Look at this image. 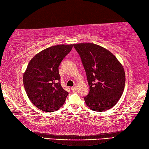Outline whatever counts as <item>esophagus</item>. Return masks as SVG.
Instances as JSON below:
<instances>
[{"instance_id":"obj_1","label":"esophagus","mask_w":149,"mask_h":149,"mask_svg":"<svg viewBox=\"0 0 149 149\" xmlns=\"http://www.w3.org/2000/svg\"><path fill=\"white\" fill-rule=\"evenodd\" d=\"M72 90L73 91H76L77 90V86H73V87H72Z\"/></svg>"}]
</instances>
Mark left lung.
<instances>
[{"label":"left lung","mask_w":149,"mask_h":149,"mask_svg":"<svg viewBox=\"0 0 149 149\" xmlns=\"http://www.w3.org/2000/svg\"><path fill=\"white\" fill-rule=\"evenodd\" d=\"M86 74L90 91L84 99L93 111H104L111 108L124 90V69L108 50L94 43L74 44Z\"/></svg>","instance_id":"8db88e82"}]
</instances>
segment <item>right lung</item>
Here are the masks:
<instances>
[{
	"instance_id": "right-lung-1",
	"label": "right lung",
	"mask_w": 149,
	"mask_h": 149,
	"mask_svg": "<svg viewBox=\"0 0 149 149\" xmlns=\"http://www.w3.org/2000/svg\"><path fill=\"white\" fill-rule=\"evenodd\" d=\"M73 45H59L44 49L31 60L23 83L29 100L38 108L53 112L64 104L68 93L60 83L59 66Z\"/></svg>"
}]
</instances>
